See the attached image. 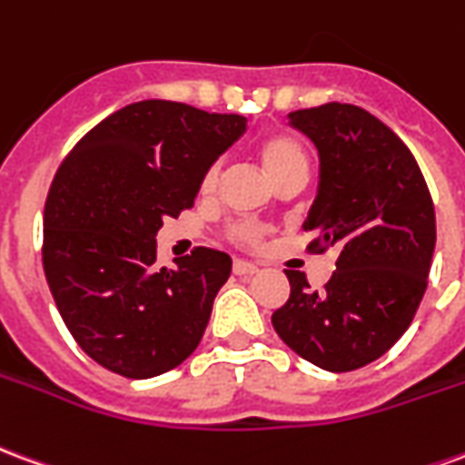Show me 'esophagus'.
I'll return each mask as SVG.
<instances>
[{
    "mask_svg": "<svg viewBox=\"0 0 465 465\" xmlns=\"http://www.w3.org/2000/svg\"><path fill=\"white\" fill-rule=\"evenodd\" d=\"M233 273L236 276H253V273H259V266L252 262H243V259H236L233 262Z\"/></svg>",
    "mask_w": 465,
    "mask_h": 465,
    "instance_id": "obj_1",
    "label": "esophagus"
}]
</instances>
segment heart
Segmentation results:
<instances>
[{
  "mask_svg": "<svg viewBox=\"0 0 465 465\" xmlns=\"http://www.w3.org/2000/svg\"><path fill=\"white\" fill-rule=\"evenodd\" d=\"M256 156H259L263 172H266V176L272 182L279 173L289 172L293 166H306V153H303L302 146L293 139H289V136H282V134H272V136H266V139L256 143ZM216 179H219V169L212 166L206 172V176H203V192H212L213 186H216ZM233 236L243 243H256L262 239V232L256 226H252V223H242V226L233 229Z\"/></svg>",
  "mask_w": 465,
  "mask_h": 465,
  "instance_id": "1",
  "label": "heart"
}]
</instances>
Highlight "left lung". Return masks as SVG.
Returning a JSON list of instances; mask_svg holds the SVG:
<instances>
[{"instance_id":"left-lung-1","label":"left lung","mask_w":465,"mask_h":465,"mask_svg":"<svg viewBox=\"0 0 465 465\" xmlns=\"http://www.w3.org/2000/svg\"><path fill=\"white\" fill-rule=\"evenodd\" d=\"M289 124L319 152L309 249L339 252L336 272L312 292L286 269L292 296L272 323L313 366L353 371L383 356L413 322L429 283L436 213L419 163L389 126L353 104L292 112Z\"/></svg>"}]
</instances>
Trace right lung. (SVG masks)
<instances>
[{
	"instance_id": "obj_1",
	"label": "right lung",
	"mask_w": 465,
	"mask_h": 465,
	"mask_svg": "<svg viewBox=\"0 0 465 465\" xmlns=\"http://www.w3.org/2000/svg\"><path fill=\"white\" fill-rule=\"evenodd\" d=\"M243 132L239 114L146 99L96 124L62 162L42 259L66 329L99 366L152 379L199 346L232 256L199 246L159 269L156 233L193 206L206 172Z\"/></svg>"
}]
</instances>
